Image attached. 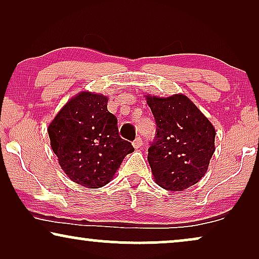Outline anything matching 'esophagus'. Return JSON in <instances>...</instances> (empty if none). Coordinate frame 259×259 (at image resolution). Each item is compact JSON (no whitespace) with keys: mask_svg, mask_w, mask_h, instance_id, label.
Segmentation results:
<instances>
[{"mask_svg":"<svg viewBox=\"0 0 259 259\" xmlns=\"http://www.w3.org/2000/svg\"><path fill=\"white\" fill-rule=\"evenodd\" d=\"M143 145H144L143 139H141L140 137L136 138V140L133 141V146H134V148H140V147H143Z\"/></svg>","mask_w":259,"mask_h":259,"instance_id":"esophagus-1","label":"esophagus"}]
</instances>
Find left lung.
Returning <instances> with one entry per match:
<instances>
[{
  "instance_id": "8db88e82",
  "label": "left lung",
  "mask_w": 259,
  "mask_h": 259,
  "mask_svg": "<svg viewBox=\"0 0 259 259\" xmlns=\"http://www.w3.org/2000/svg\"><path fill=\"white\" fill-rule=\"evenodd\" d=\"M157 123L147 160L155 183L167 191H184L207 171L214 153L215 131L186 95H147Z\"/></svg>"
}]
</instances>
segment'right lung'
<instances>
[{
    "instance_id": "1",
    "label": "right lung",
    "mask_w": 259,
    "mask_h": 259,
    "mask_svg": "<svg viewBox=\"0 0 259 259\" xmlns=\"http://www.w3.org/2000/svg\"><path fill=\"white\" fill-rule=\"evenodd\" d=\"M107 98L82 92L70 99L48 127L52 150L70 180L98 189L115 175L134 148L119 136Z\"/></svg>"
}]
</instances>
